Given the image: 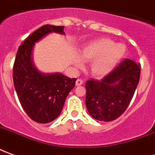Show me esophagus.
<instances>
[{
    "mask_svg": "<svg viewBox=\"0 0 155 155\" xmlns=\"http://www.w3.org/2000/svg\"><path fill=\"white\" fill-rule=\"evenodd\" d=\"M83 83V81L81 80V79H77V81H76V86H81V84Z\"/></svg>",
    "mask_w": 155,
    "mask_h": 155,
    "instance_id": "34e87169",
    "label": "esophagus"
}]
</instances>
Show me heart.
<instances>
[{
	"label": "heart",
	"instance_id": "b5f03b06",
	"mask_svg": "<svg viewBox=\"0 0 155 155\" xmlns=\"http://www.w3.org/2000/svg\"><path fill=\"white\" fill-rule=\"evenodd\" d=\"M127 53L125 44H116L113 40L100 38L86 44L80 51V56H75L74 65L81 68L82 60L91 61V72L94 76L103 78L112 72Z\"/></svg>",
	"mask_w": 155,
	"mask_h": 155
}]
</instances>
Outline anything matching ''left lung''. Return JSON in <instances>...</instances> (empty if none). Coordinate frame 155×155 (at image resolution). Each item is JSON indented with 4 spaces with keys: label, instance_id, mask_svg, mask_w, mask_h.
I'll use <instances>...</instances> for the list:
<instances>
[{
    "label": "left lung",
    "instance_id": "8db88e82",
    "mask_svg": "<svg viewBox=\"0 0 155 155\" xmlns=\"http://www.w3.org/2000/svg\"><path fill=\"white\" fill-rule=\"evenodd\" d=\"M141 69L135 61L125 59L101 80L86 82V106L92 117L111 121L122 115L130 104L140 80Z\"/></svg>",
    "mask_w": 155,
    "mask_h": 155
}]
</instances>
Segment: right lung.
Listing matches in <instances>:
<instances>
[{
    "label": "right lung",
    "instance_id": "1",
    "mask_svg": "<svg viewBox=\"0 0 155 155\" xmlns=\"http://www.w3.org/2000/svg\"><path fill=\"white\" fill-rule=\"evenodd\" d=\"M64 34V26L44 25L26 38L18 48L13 68V79L22 108L35 122L47 124L60 116L76 78L62 74H44L32 61L35 43L49 33Z\"/></svg>",
    "mask_w": 155,
    "mask_h": 155
}]
</instances>
